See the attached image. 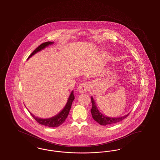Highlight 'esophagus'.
Returning a JSON list of instances; mask_svg holds the SVG:
<instances>
[{
  "instance_id": "esophagus-1",
  "label": "esophagus",
  "mask_w": 160,
  "mask_h": 160,
  "mask_svg": "<svg viewBox=\"0 0 160 160\" xmlns=\"http://www.w3.org/2000/svg\"><path fill=\"white\" fill-rule=\"evenodd\" d=\"M89 87H90L89 84L87 82H84L79 85V86L78 87V90L81 93H83L87 91L89 89Z\"/></svg>"
}]
</instances>
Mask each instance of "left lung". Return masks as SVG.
Returning <instances> with one entry per match:
<instances>
[{
  "instance_id": "8db88e82",
  "label": "left lung",
  "mask_w": 160,
  "mask_h": 160,
  "mask_svg": "<svg viewBox=\"0 0 160 160\" xmlns=\"http://www.w3.org/2000/svg\"><path fill=\"white\" fill-rule=\"evenodd\" d=\"M91 102L92 104V107L91 112L92 116L93 119L99 123L101 125H110L113 124L117 122H121L124 119H125L128 115V114L122 116L120 118H110L106 116H104V114H102L101 112H99L98 109L97 108V106L95 104V102L93 98L91 97Z\"/></svg>"
}]
</instances>
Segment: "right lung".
<instances>
[{
    "label": "right lung",
    "instance_id": "add662e5",
    "mask_svg": "<svg viewBox=\"0 0 160 160\" xmlns=\"http://www.w3.org/2000/svg\"><path fill=\"white\" fill-rule=\"evenodd\" d=\"M53 43L54 42L48 41V42H44V43L41 44L40 46H38V47L31 54V55L29 56L28 59H29L33 55L37 53L38 52L42 50L44 48H45L46 47H48L49 45H52ZM74 91H72L71 92V93L69 95L67 103L65 105V107L63 108V109L61 111L59 114L54 116L52 118H48V119L39 118L35 116L33 114H32L30 112H29L32 115V116L39 124L42 125H45L47 127H57L60 126L63 122L65 121V119H67V118L68 115L70 108H71V105H72V102L74 101Z\"/></svg>",
    "mask_w": 160,
    "mask_h": 160
}]
</instances>
